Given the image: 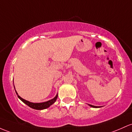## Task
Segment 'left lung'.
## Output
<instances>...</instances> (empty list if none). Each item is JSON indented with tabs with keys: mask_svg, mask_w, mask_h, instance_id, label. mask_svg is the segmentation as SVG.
I'll return each mask as SVG.
<instances>
[{
	"mask_svg": "<svg viewBox=\"0 0 132 132\" xmlns=\"http://www.w3.org/2000/svg\"><path fill=\"white\" fill-rule=\"evenodd\" d=\"M89 106H92V107H93V108H98V107H97V106H93V105H89Z\"/></svg>",
	"mask_w": 132,
	"mask_h": 132,
	"instance_id": "obj_1",
	"label": "left lung"
}]
</instances>
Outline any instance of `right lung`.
<instances>
[{
    "label": "right lung",
    "instance_id": "obj_1",
    "mask_svg": "<svg viewBox=\"0 0 132 132\" xmlns=\"http://www.w3.org/2000/svg\"><path fill=\"white\" fill-rule=\"evenodd\" d=\"M16 94H17V96H18V98H19V99L21 100L22 101H23L24 103L26 104L27 106L31 107V108H33V109H36V110H43V109H46V108H48L49 106H50L51 105H53V104L54 103L57 98V95H56V96H55L53 99L51 100L46 101V102L39 103H34L29 102V101H28L26 100L23 99V98H22L21 96H19L17 92H16Z\"/></svg>",
    "mask_w": 132,
    "mask_h": 132
}]
</instances>
